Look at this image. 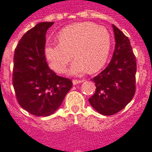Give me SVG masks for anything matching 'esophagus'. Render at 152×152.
<instances>
[{"label":"esophagus","instance_id":"34e87169","mask_svg":"<svg viewBox=\"0 0 152 152\" xmlns=\"http://www.w3.org/2000/svg\"><path fill=\"white\" fill-rule=\"evenodd\" d=\"M83 81V80H72V83H73L74 85H76V84L82 83Z\"/></svg>","mask_w":152,"mask_h":152}]
</instances>
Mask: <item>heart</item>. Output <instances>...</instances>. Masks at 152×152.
<instances>
[{
  "mask_svg": "<svg viewBox=\"0 0 152 152\" xmlns=\"http://www.w3.org/2000/svg\"><path fill=\"white\" fill-rule=\"evenodd\" d=\"M58 43H47L44 54L49 66L61 73L72 59L76 61L69 72L75 75L95 72L101 69L108 58L110 36L104 27L90 22L76 23L64 27L57 35Z\"/></svg>",
  "mask_w": 152,
  "mask_h": 152,
  "instance_id": "1",
  "label": "heart"
}]
</instances>
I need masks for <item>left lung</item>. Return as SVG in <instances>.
Returning <instances> with one entry per match:
<instances>
[{
    "label": "left lung",
    "instance_id": "obj_1",
    "mask_svg": "<svg viewBox=\"0 0 152 152\" xmlns=\"http://www.w3.org/2000/svg\"><path fill=\"white\" fill-rule=\"evenodd\" d=\"M115 49L110 62L98 76L95 94L89 102L102 115H113L132 99L136 91L137 62L129 39L113 25Z\"/></svg>",
    "mask_w": 152,
    "mask_h": 152
}]
</instances>
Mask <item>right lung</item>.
I'll return each instance as SVG.
<instances>
[{
  "instance_id": "right-lung-1",
  "label": "right lung",
  "mask_w": 152,
  "mask_h": 152,
  "mask_svg": "<svg viewBox=\"0 0 152 152\" xmlns=\"http://www.w3.org/2000/svg\"><path fill=\"white\" fill-rule=\"evenodd\" d=\"M53 22H42L19 41L13 58L12 83L20 106L38 117L54 113L72 87L71 80L49 68L44 48L46 34Z\"/></svg>"
}]
</instances>
